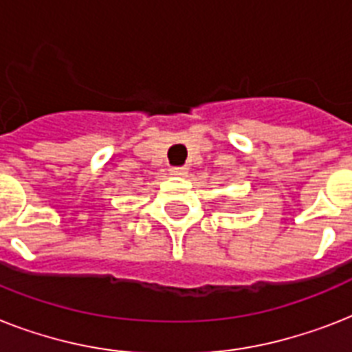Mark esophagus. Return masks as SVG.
<instances>
[{"mask_svg":"<svg viewBox=\"0 0 352 352\" xmlns=\"http://www.w3.org/2000/svg\"><path fill=\"white\" fill-rule=\"evenodd\" d=\"M188 173L186 168H182V166H173V168H170V175L173 177H184Z\"/></svg>","mask_w":352,"mask_h":352,"instance_id":"1","label":"esophagus"}]
</instances>
